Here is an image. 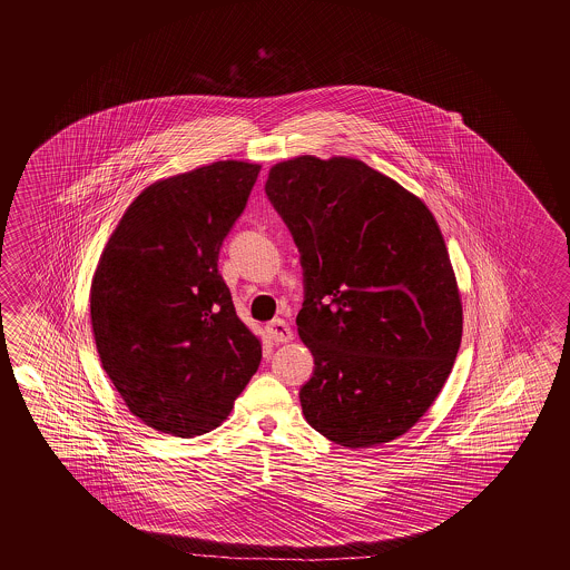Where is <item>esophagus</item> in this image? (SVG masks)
<instances>
[{"instance_id":"34e87169","label":"esophagus","mask_w":570,"mask_h":570,"mask_svg":"<svg viewBox=\"0 0 570 570\" xmlns=\"http://www.w3.org/2000/svg\"><path fill=\"white\" fill-rule=\"evenodd\" d=\"M267 336L274 341V343H288L293 338V330L284 322V320H272L267 326H265Z\"/></svg>"}]
</instances>
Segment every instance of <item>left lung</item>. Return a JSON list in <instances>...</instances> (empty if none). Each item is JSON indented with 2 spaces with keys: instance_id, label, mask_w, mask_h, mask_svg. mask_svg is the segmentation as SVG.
<instances>
[{
  "instance_id": "8db88e82",
  "label": "left lung",
  "mask_w": 570,
  "mask_h": 570,
  "mask_svg": "<svg viewBox=\"0 0 570 570\" xmlns=\"http://www.w3.org/2000/svg\"><path fill=\"white\" fill-rule=\"evenodd\" d=\"M265 194L301 253L298 336L315 370L311 426L343 448L382 445L426 414L462 343V301L429 207L362 160L298 156Z\"/></svg>"
}]
</instances>
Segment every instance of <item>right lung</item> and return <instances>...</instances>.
I'll use <instances>...</instances> for the list:
<instances>
[{"label":"right lung","instance_id":"1","mask_svg":"<svg viewBox=\"0 0 570 570\" xmlns=\"http://www.w3.org/2000/svg\"><path fill=\"white\" fill-rule=\"evenodd\" d=\"M259 165L219 160L156 181L125 210L91 282L102 367L155 431L217 429L261 363L217 261Z\"/></svg>","mask_w":570,"mask_h":570}]
</instances>
